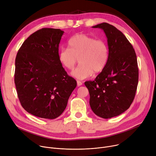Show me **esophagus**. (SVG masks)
Returning a JSON list of instances; mask_svg holds the SVG:
<instances>
[{
    "label": "esophagus",
    "instance_id": "1",
    "mask_svg": "<svg viewBox=\"0 0 156 156\" xmlns=\"http://www.w3.org/2000/svg\"><path fill=\"white\" fill-rule=\"evenodd\" d=\"M82 82L80 81V80H77V86L78 87H80L81 85H82Z\"/></svg>",
    "mask_w": 156,
    "mask_h": 156
}]
</instances>
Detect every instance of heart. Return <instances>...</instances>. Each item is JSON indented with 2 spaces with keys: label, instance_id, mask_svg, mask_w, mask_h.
Here are the masks:
<instances>
[{
  "label": "heart",
  "instance_id": "obj_1",
  "mask_svg": "<svg viewBox=\"0 0 156 156\" xmlns=\"http://www.w3.org/2000/svg\"><path fill=\"white\" fill-rule=\"evenodd\" d=\"M68 48H62L58 52V59L66 69L72 70L78 63L80 65L72 73L80 80L90 76L93 72L102 71L107 64L109 48L106 42L84 34H78L68 41Z\"/></svg>",
  "mask_w": 156,
  "mask_h": 156
}]
</instances>
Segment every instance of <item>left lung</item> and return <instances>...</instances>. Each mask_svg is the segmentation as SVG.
I'll list each match as a JSON object with an SVG mask.
<instances>
[{
  "instance_id": "8db88e82",
  "label": "left lung",
  "mask_w": 156,
  "mask_h": 156,
  "mask_svg": "<svg viewBox=\"0 0 156 156\" xmlns=\"http://www.w3.org/2000/svg\"><path fill=\"white\" fill-rule=\"evenodd\" d=\"M103 30L107 37L109 58L94 81L84 84L90 93V105L102 118L117 116L128 109L137 90L139 69L133 45L115 27L104 22L92 27Z\"/></svg>"
}]
</instances>
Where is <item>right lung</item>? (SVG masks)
I'll list each match as a JSON object with an SVG mask.
<instances>
[{"label": "right lung", "instance_id": "add662e5", "mask_svg": "<svg viewBox=\"0 0 156 156\" xmlns=\"http://www.w3.org/2000/svg\"><path fill=\"white\" fill-rule=\"evenodd\" d=\"M64 32L43 28L28 37L16 58L14 81L22 106L31 115L55 119L65 109L76 81L58 59Z\"/></svg>", "mask_w": 156, "mask_h": 156}]
</instances>
